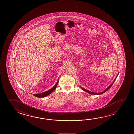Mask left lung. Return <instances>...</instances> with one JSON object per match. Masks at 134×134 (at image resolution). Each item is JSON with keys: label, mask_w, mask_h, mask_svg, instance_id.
Returning <instances> with one entry per match:
<instances>
[{"label": "left lung", "mask_w": 134, "mask_h": 134, "mask_svg": "<svg viewBox=\"0 0 134 134\" xmlns=\"http://www.w3.org/2000/svg\"><path fill=\"white\" fill-rule=\"evenodd\" d=\"M118 75H119V73H118V74L117 75V76H116V78H115V79H114V81H113V83H114V81H115V80H116V78H117V77L118 76ZM113 85V83H112V84H111L109 86V87L106 88V89L104 90V91H103V92H101V93H94V92H92L90 91H89V90H87V89H85V88H84L83 87H80V88H81V89L83 90V91H84L86 92H87V93H89V94H94V95H98V94H103V93H105L106 91H107V90H108V89H109L110 88V87H111L112 86V85Z\"/></svg>", "instance_id": "obj_1"}]
</instances>
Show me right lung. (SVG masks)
I'll use <instances>...</instances> for the list:
<instances>
[{
	"mask_svg": "<svg viewBox=\"0 0 134 134\" xmlns=\"http://www.w3.org/2000/svg\"><path fill=\"white\" fill-rule=\"evenodd\" d=\"M58 82H59V79H58L57 83L55 84V85H54V87H52V88H51V89H49V90H48L47 91L43 92V93H40V94H33V96H36V97H39V98L44 97L45 96H48V95L50 94H51L54 91V90H55V88H56L57 86V85H58Z\"/></svg>",
	"mask_w": 134,
	"mask_h": 134,
	"instance_id": "right-lung-1",
	"label": "right lung"
}]
</instances>
